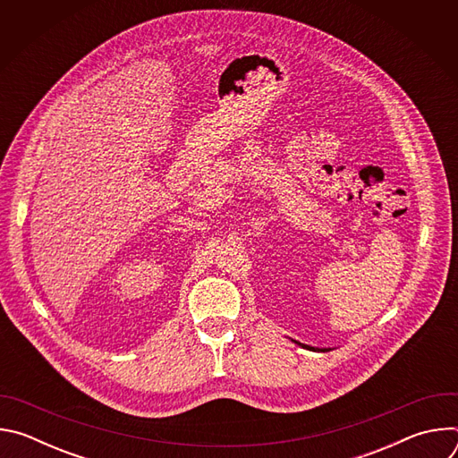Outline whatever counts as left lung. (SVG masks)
Instances as JSON below:
<instances>
[{"mask_svg":"<svg viewBox=\"0 0 458 458\" xmlns=\"http://www.w3.org/2000/svg\"><path fill=\"white\" fill-rule=\"evenodd\" d=\"M295 344H299V346H302V348H306V350H311V352H330V348H313V346H308V344H301V343H297V341H293Z\"/></svg>","mask_w":458,"mask_h":458,"instance_id":"8db88e82","label":"left lung"}]
</instances>
